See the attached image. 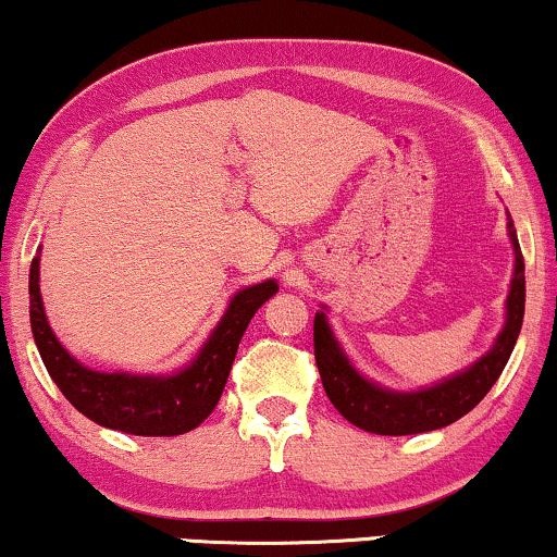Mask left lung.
Masks as SVG:
<instances>
[{
	"mask_svg": "<svg viewBox=\"0 0 557 557\" xmlns=\"http://www.w3.org/2000/svg\"><path fill=\"white\" fill-rule=\"evenodd\" d=\"M509 236L513 244V277L509 298H506V323L502 334H498L494 347L485 351L481 360L470 364L466 372H457V375L429 385V388L398 393L370 383L349 364L339 342L331 334L323 311L315 313L313 351L323 391L349 424L360 426L364 432L388 436L432 432V429H442L466 417L481 404L485 393L494 388L498 375L509 362L524 319V257L511 221Z\"/></svg>",
	"mask_w": 557,
	"mask_h": 557,
	"instance_id": "obj_1",
	"label": "left lung"
}]
</instances>
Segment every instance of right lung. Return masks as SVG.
Here are the masks:
<instances>
[{"mask_svg":"<svg viewBox=\"0 0 557 557\" xmlns=\"http://www.w3.org/2000/svg\"><path fill=\"white\" fill-rule=\"evenodd\" d=\"M40 259L30 264V329L48 375L76 411L95 424L136 436H174L200 426L221 400L251 315L277 293V283L244 287L231 298L226 313L195 360L174 375L97 372L76 362L48 326L40 298Z\"/></svg>","mask_w":557,"mask_h":557,"instance_id":"obj_1","label":"right lung"}]
</instances>
